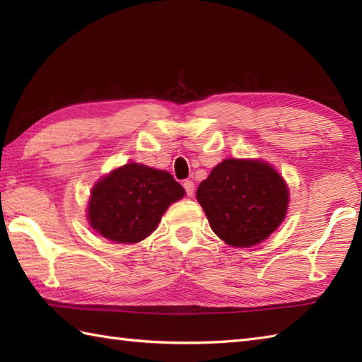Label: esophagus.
<instances>
[{"mask_svg":"<svg viewBox=\"0 0 362 362\" xmlns=\"http://www.w3.org/2000/svg\"><path fill=\"white\" fill-rule=\"evenodd\" d=\"M183 188H185L188 197H193V194H194V183H193V180H185V182H183Z\"/></svg>","mask_w":362,"mask_h":362,"instance_id":"esophagus-1","label":"esophagus"}]
</instances>
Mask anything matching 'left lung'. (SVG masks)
<instances>
[{"label": "left lung", "instance_id": "1", "mask_svg": "<svg viewBox=\"0 0 362 362\" xmlns=\"http://www.w3.org/2000/svg\"><path fill=\"white\" fill-rule=\"evenodd\" d=\"M210 227L232 247L267 240L286 218L289 189L263 160L226 158L196 191Z\"/></svg>", "mask_w": 362, "mask_h": 362}]
</instances>
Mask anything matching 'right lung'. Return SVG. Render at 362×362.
<instances>
[{"label": "right lung", "instance_id": "right-lung-1", "mask_svg": "<svg viewBox=\"0 0 362 362\" xmlns=\"http://www.w3.org/2000/svg\"><path fill=\"white\" fill-rule=\"evenodd\" d=\"M185 189L168 171L126 163L91 188L87 219L96 233L118 244H135L157 228L168 206Z\"/></svg>", "mask_w": 362, "mask_h": 362}]
</instances>
